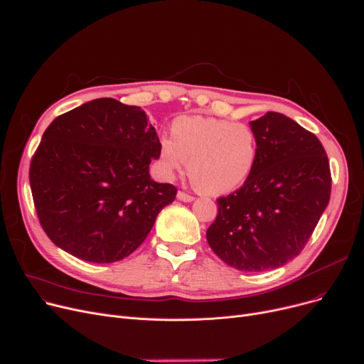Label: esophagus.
I'll list each match as a JSON object with an SVG mask.
<instances>
[{"mask_svg": "<svg viewBox=\"0 0 364 364\" xmlns=\"http://www.w3.org/2000/svg\"><path fill=\"white\" fill-rule=\"evenodd\" d=\"M178 200L185 201V203H190V201L194 200V197H193V196H188V194H185V193H182V191H179V193H178Z\"/></svg>", "mask_w": 364, "mask_h": 364, "instance_id": "esophagus-1", "label": "esophagus"}]
</instances>
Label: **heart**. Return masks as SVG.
Here are the masks:
<instances>
[{
    "mask_svg": "<svg viewBox=\"0 0 364 364\" xmlns=\"http://www.w3.org/2000/svg\"><path fill=\"white\" fill-rule=\"evenodd\" d=\"M258 155L254 129L213 116H179L171 137L159 140L158 161L166 176L188 174L201 193L223 196L236 191L252 173Z\"/></svg>",
    "mask_w": 364,
    "mask_h": 364,
    "instance_id": "heart-1",
    "label": "heart"
}]
</instances>
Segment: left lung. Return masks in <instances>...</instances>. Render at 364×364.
I'll list each match as a JSON object with an SVG mask.
<instances>
[{
    "mask_svg": "<svg viewBox=\"0 0 364 364\" xmlns=\"http://www.w3.org/2000/svg\"><path fill=\"white\" fill-rule=\"evenodd\" d=\"M250 125L255 167L242 188L216 200L206 239L228 266L264 272L301 252L328 205L331 176L321 141L291 118L267 112Z\"/></svg>",
    "mask_w": 364,
    "mask_h": 364,
    "instance_id": "8db88e82",
    "label": "left lung"
}]
</instances>
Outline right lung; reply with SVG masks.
Instances as JSON below:
<instances>
[{"label":"right lung","mask_w":364,"mask_h":364,"mask_svg":"<svg viewBox=\"0 0 364 364\" xmlns=\"http://www.w3.org/2000/svg\"><path fill=\"white\" fill-rule=\"evenodd\" d=\"M159 139L137 106L97 98L48 127L31 159L38 221L63 251L90 263H114L148 237L176 198L151 179Z\"/></svg>","instance_id":"obj_1"}]
</instances>
